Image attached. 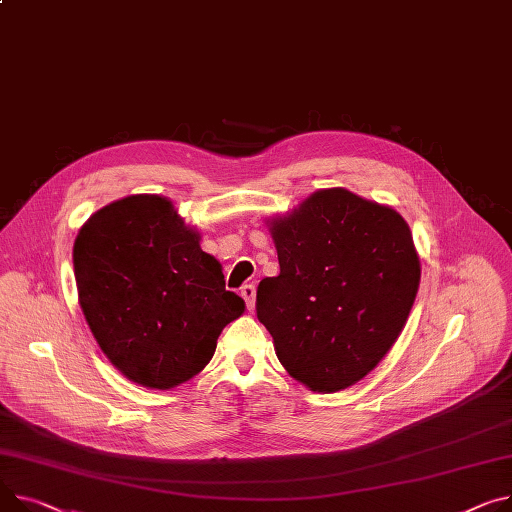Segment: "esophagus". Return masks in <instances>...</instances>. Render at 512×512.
Returning <instances> with one entry per match:
<instances>
[{"mask_svg":"<svg viewBox=\"0 0 512 512\" xmlns=\"http://www.w3.org/2000/svg\"><path fill=\"white\" fill-rule=\"evenodd\" d=\"M241 296H243L245 302H247V309L253 311V309H255V286H253V284H245V286L241 288Z\"/></svg>","mask_w":512,"mask_h":512,"instance_id":"esophagus-1","label":"esophagus"}]
</instances>
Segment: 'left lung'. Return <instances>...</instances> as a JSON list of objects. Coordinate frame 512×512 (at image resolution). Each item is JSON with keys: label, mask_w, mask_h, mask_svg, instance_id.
I'll return each mask as SVG.
<instances>
[{"label": "left lung", "mask_w": 512, "mask_h": 512, "mask_svg": "<svg viewBox=\"0 0 512 512\" xmlns=\"http://www.w3.org/2000/svg\"><path fill=\"white\" fill-rule=\"evenodd\" d=\"M280 274L257 288V319L290 377L317 393L364 379L405 327L420 286L407 222L348 189H321L269 220Z\"/></svg>", "instance_id": "obj_1"}]
</instances>
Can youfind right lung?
Returning <instances> with one entry per match:
<instances>
[{
  "label": "right lung",
  "instance_id": "add662e5",
  "mask_svg": "<svg viewBox=\"0 0 512 512\" xmlns=\"http://www.w3.org/2000/svg\"><path fill=\"white\" fill-rule=\"evenodd\" d=\"M74 274L100 350L150 389L193 379L222 329L245 313L199 232L160 195H129L92 214L76 236Z\"/></svg>",
  "mask_w": 512,
  "mask_h": 512
}]
</instances>
